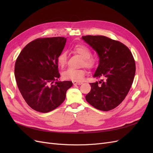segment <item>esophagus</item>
Returning a JSON list of instances; mask_svg holds the SVG:
<instances>
[{
    "label": "esophagus",
    "instance_id": "obj_1",
    "mask_svg": "<svg viewBox=\"0 0 153 153\" xmlns=\"http://www.w3.org/2000/svg\"><path fill=\"white\" fill-rule=\"evenodd\" d=\"M73 85H81L83 84L82 82H78V81H73Z\"/></svg>",
    "mask_w": 153,
    "mask_h": 153
}]
</instances>
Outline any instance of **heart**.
<instances>
[{
    "instance_id": "heart-1",
    "label": "heart",
    "mask_w": 153,
    "mask_h": 153,
    "mask_svg": "<svg viewBox=\"0 0 153 153\" xmlns=\"http://www.w3.org/2000/svg\"><path fill=\"white\" fill-rule=\"evenodd\" d=\"M73 51L83 58L82 64L87 68L94 67L96 61L91 57V52L90 49L84 45L78 44L73 48ZM67 62V55L65 52H62L57 57V64L60 67H64ZM85 75V71L84 69H68L62 73V77L66 80L73 81H80Z\"/></svg>"
}]
</instances>
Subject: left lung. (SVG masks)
Here are the masks:
<instances>
[{"instance_id":"1","label":"left lung","mask_w":153,"mask_h":153,"mask_svg":"<svg viewBox=\"0 0 153 153\" xmlns=\"http://www.w3.org/2000/svg\"><path fill=\"white\" fill-rule=\"evenodd\" d=\"M82 39L98 55L94 74L99 82L90 83L87 101L96 109L112 110L126 98L135 75V62L130 50L122 43L104 36H85Z\"/></svg>"}]
</instances>
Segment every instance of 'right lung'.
Wrapping results in <instances>:
<instances>
[{
  "label": "right lung",
  "mask_w": 153,
  "mask_h": 153,
  "mask_svg": "<svg viewBox=\"0 0 153 153\" xmlns=\"http://www.w3.org/2000/svg\"><path fill=\"white\" fill-rule=\"evenodd\" d=\"M66 42L62 37L35 39L16 59L15 76L18 89L26 103L38 112L47 113L57 108L73 85L71 81L58 80L57 57Z\"/></svg>",
  "instance_id": "right-lung-1"
}]
</instances>
